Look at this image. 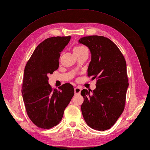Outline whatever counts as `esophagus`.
Returning <instances> with one entry per match:
<instances>
[{"mask_svg":"<svg viewBox=\"0 0 150 150\" xmlns=\"http://www.w3.org/2000/svg\"><path fill=\"white\" fill-rule=\"evenodd\" d=\"M81 91V89L80 88H74V93H75V94H79L80 93Z\"/></svg>","mask_w":150,"mask_h":150,"instance_id":"obj_1","label":"esophagus"}]
</instances>
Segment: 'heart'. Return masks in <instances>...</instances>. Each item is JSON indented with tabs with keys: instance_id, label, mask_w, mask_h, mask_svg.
Listing matches in <instances>:
<instances>
[{
	"instance_id": "obj_1",
	"label": "heart",
	"mask_w": 150,
	"mask_h": 150,
	"mask_svg": "<svg viewBox=\"0 0 150 150\" xmlns=\"http://www.w3.org/2000/svg\"><path fill=\"white\" fill-rule=\"evenodd\" d=\"M85 50H86V49L83 46H76L73 49V52H74V54H79L81 52L85 51Z\"/></svg>"
}]
</instances>
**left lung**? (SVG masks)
<instances>
[{
  "mask_svg": "<svg viewBox=\"0 0 150 150\" xmlns=\"http://www.w3.org/2000/svg\"><path fill=\"white\" fill-rule=\"evenodd\" d=\"M79 42L88 47L91 54L88 76L98 79L91 93L81 91V111L89 127L105 131L115 125L125 109L129 85L126 62L116 45L104 36H86Z\"/></svg>",
  "mask_w": 150,
  "mask_h": 150,
  "instance_id": "8db88e82",
  "label": "left lung"
}]
</instances>
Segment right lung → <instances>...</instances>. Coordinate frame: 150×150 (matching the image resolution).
<instances>
[{
  "mask_svg": "<svg viewBox=\"0 0 150 150\" xmlns=\"http://www.w3.org/2000/svg\"><path fill=\"white\" fill-rule=\"evenodd\" d=\"M71 36L45 39L34 50L24 69L22 94L27 114L40 128L50 129L61 121L65 108L74 94L73 86L66 83L59 89L48 83V74L59 65L61 52Z\"/></svg>",
  "mask_w": 150,
  "mask_h": 150,
  "instance_id": "add662e5",
  "label": "right lung"
}]
</instances>
